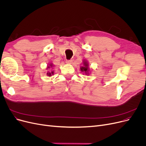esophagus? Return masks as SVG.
<instances>
[{
    "label": "esophagus",
    "mask_w": 146,
    "mask_h": 146,
    "mask_svg": "<svg viewBox=\"0 0 146 146\" xmlns=\"http://www.w3.org/2000/svg\"><path fill=\"white\" fill-rule=\"evenodd\" d=\"M72 62H73L72 60H67L66 61L67 64H72Z\"/></svg>",
    "instance_id": "34e87169"
}]
</instances>
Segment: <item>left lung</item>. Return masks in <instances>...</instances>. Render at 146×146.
I'll list each match as a JSON object with an SVG mask.
<instances>
[{
	"label": "left lung",
	"instance_id": "obj_1",
	"mask_svg": "<svg viewBox=\"0 0 146 146\" xmlns=\"http://www.w3.org/2000/svg\"><path fill=\"white\" fill-rule=\"evenodd\" d=\"M82 63H83V66L80 67V71H81V72H83V74L84 73L86 75L88 76L91 72L90 68L89 67V64H88V61L87 60H85V59H84L83 60Z\"/></svg>",
	"mask_w": 146,
	"mask_h": 146
}]
</instances>
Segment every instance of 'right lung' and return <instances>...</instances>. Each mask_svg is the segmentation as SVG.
I'll return each instance as SVG.
<instances>
[{
    "label": "right lung",
    "mask_w": 146,
    "mask_h": 146,
    "mask_svg": "<svg viewBox=\"0 0 146 146\" xmlns=\"http://www.w3.org/2000/svg\"><path fill=\"white\" fill-rule=\"evenodd\" d=\"M53 66H54V65H53L52 63L50 62V63H49V64H48V66H47L46 69L49 70V69H50L51 68L53 67ZM46 74L48 76L50 77V76H52V75H53V74H54V72H53V71H51V72H50V71H48L47 73H46Z\"/></svg>",
    "instance_id": "add662e5"
}]
</instances>
